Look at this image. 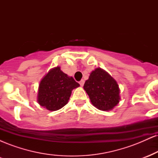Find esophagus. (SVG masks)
I'll return each mask as SVG.
<instances>
[{
	"mask_svg": "<svg viewBox=\"0 0 158 158\" xmlns=\"http://www.w3.org/2000/svg\"><path fill=\"white\" fill-rule=\"evenodd\" d=\"M79 84H80L81 86H83L85 84V80H83V79H81V80L79 81Z\"/></svg>",
	"mask_w": 158,
	"mask_h": 158,
	"instance_id": "1",
	"label": "esophagus"
}]
</instances>
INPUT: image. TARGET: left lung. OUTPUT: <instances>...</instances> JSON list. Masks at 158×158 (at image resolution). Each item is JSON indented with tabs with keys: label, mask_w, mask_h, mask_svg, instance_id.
Returning <instances> with one entry per match:
<instances>
[{
	"label": "left lung",
	"mask_w": 158,
	"mask_h": 158,
	"mask_svg": "<svg viewBox=\"0 0 158 158\" xmlns=\"http://www.w3.org/2000/svg\"><path fill=\"white\" fill-rule=\"evenodd\" d=\"M83 88L93 106L99 110H112L120 99L117 82L100 68H96L90 73Z\"/></svg>",
	"instance_id": "1"
}]
</instances>
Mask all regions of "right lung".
I'll return each mask as SVG.
<instances>
[{
  "label": "right lung",
  "instance_id": "obj_1",
  "mask_svg": "<svg viewBox=\"0 0 158 158\" xmlns=\"http://www.w3.org/2000/svg\"><path fill=\"white\" fill-rule=\"evenodd\" d=\"M79 84L61 70L60 67L51 69L40 81L37 101L49 110H57L68 102L71 92Z\"/></svg>",
  "mask_w": 158,
  "mask_h": 158
}]
</instances>
